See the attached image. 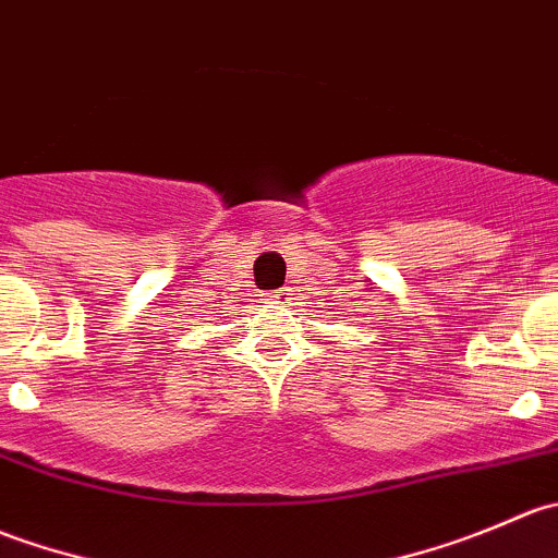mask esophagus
Returning a JSON list of instances; mask_svg holds the SVG:
<instances>
[{
    "label": "esophagus",
    "instance_id": "obj_1",
    "mask_svg": "<svg viewBox=\"0 0 558 558\" xmlns=\"http://www.w3.org/2000/svg\"><path fill=\"white\" fill-rule=\"evenodd\" d=\"M269 300H272L275 305H283V302L289 300V291H286V289H278V291H272V294H269Z\"/></svg>",
    "mask_w": 558,
    "mask_h": 558
}]
</instances>
